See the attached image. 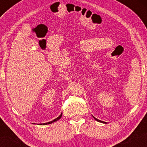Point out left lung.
<instances>
[{
    "instance_id": "8db88e82",
    "label": "left lung",
    "mask_w": 147,
    "mask_h": 147,
    "mask_svg": "<svg viewBox=\"0 0 147 147\" xmlns=\"http://www.w3.org/2000/svg\"><path fill=\"white\" fill-rule=\"evenodd\" d=\"M92 117H93V116H92ZM94 118H95V120H97V121H98V122H102V121H101V120H99V119H96V118L95 117H94Z\"/></svg>"
}]
</instances>
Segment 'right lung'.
I'll return each instance as SVG.
<instances>
[{
	"label": "right lung",
	"mask_w": 147,
	"mask_h": 147,
	"mask_svg": "<svg viewBox=\"0 0 147 147\" xmlns=\"http://www.w3.org/2000/svg\"><path fill=\"white\" fill-rule=\"evenodd\" d=\"M61 115H62V113L58 117H57L56 119H54V120H52V121H51V122H47V123H44V124H43V125H45V124H52V123H53V122H56V121H57L58 120V119H59L61 117Z\"/></svg>",
	"instance_id": "1"
}]
</instances>
